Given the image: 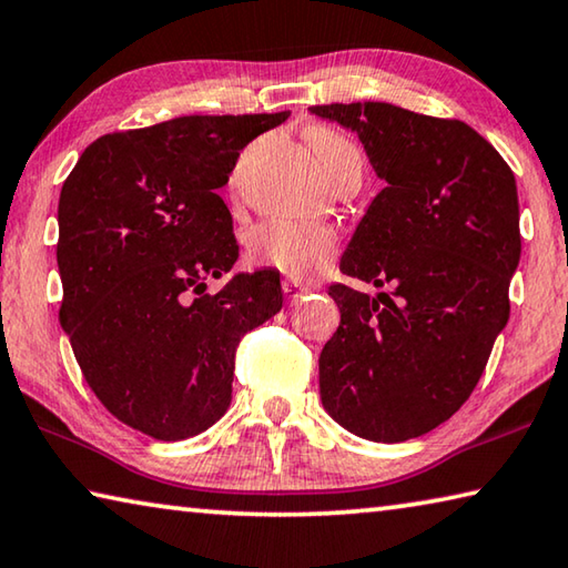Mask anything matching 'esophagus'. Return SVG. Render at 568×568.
I'll use <instances>...</instances> for the list:
<instances>
[{
    "instance_id": "obj_1",
    "label": "esophagus",
    "mask_w": 568,
    "mask_h": 568,
    "mask_svg": "<svg viewBox=\"0 0 568 568\" xmlns=\"http://www.w3.org/2000/svg\"><path fill=\"white\" fill-rule=\"evenodd\" d=\"M283 293H285L287 301H291V303H297V301H301L303 295L311 293V287H307V285H301L297 281H283Z\"/></svg>"
}]
</instances>
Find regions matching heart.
I'll return each mask as SVG.
<instances>
[{
  "label": "heart",
  "mask_w": 568,
  "mask_h": 568,
  "mask_svg": "<svg viewBox=\"0 0 568 568\" xmlns=\"http://www.w3.org/2000/svg\"><path fill=\"white\" fill-rule=\"evenodd\" d=\"M311 142L323 168L343 150H351L348 140L328 130L315 132ZM335 245H338V237L328 225L273 217L250 230L247 257L255 265H271L283 273L303 277L321 271L335 253Z\"/></svg>",
  "instance_id": "obj_1"
}]
</instances>
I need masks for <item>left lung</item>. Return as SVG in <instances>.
Instances as JSON below:
<instances>
[{"label":"left lung","mask_w":568,"mask_h":568,"mask_svg":"<svg viewBox=\"0 0 568 568\" xmlns=\"http://www.w3.org/2000/svg\"><path fill=\"white\" fill-rule=\"evenodd\" d=\"M358 134L386 182L361 217L341 271L390 293L335 283L341 325L323 345L321 400L351 434L398 444L464 406L508 323L521 257L516 178L460 120L388 102L318 104Z\"/></svg>","instance_id":"obj_1"}]
</instances>
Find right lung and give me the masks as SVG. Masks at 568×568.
Returning <instances> with one entry per match:
<instances>
[{
  "label": "right lung",
  "mask_w": 568,
  "mask_h": 568,
  "mask_svg": "<svg viewBox=\"0 0 568 568\" xmlns=\"http://www.w3.org/2000/svg\"><path fill=\"white\" fill-rule=\"evenodd\" d=\"M287 114H190L104 134L64 180L62 331L102 406L152 438L223 418L240 338L283 307L273 267L205 291L237 261L217 190L240 150Z\"/></svg>",
  "instance_id": "1"
}]
</instances>
